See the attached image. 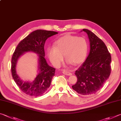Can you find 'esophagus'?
Returning <instances> with one entry per match:
<instances>
[{
    "mask_svg": "<svg viewBox=\"0 0 121 121\" xmlns=\"http://www.w3.org/2000/svg\"><path fill=\"white\" fill-rule=\"evenodd\" d=\"M61 70H62L63 73L66 75H71L72 74L71 73L69 72V71H67V70H66V69H61Z\"/></svg>",
    "mask_w": 121,
    "mask_h": 121,
    "instance_id": "esophagus-1",
    "label": "esophagus"
}]
</instances>
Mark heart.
Returning a JSON list of instances; mask_svg holds the SVG:
<instances>
[{"label":"heart","mask_w":121,"mask_h":121,"mask_svg":"<svg viewBox=\"0 0 121 121\" xmlns=\"http://www.w3.org/2000/svg\"><path fill=\"white\" fill-rule=\"evenodd\" d=\"M55 45L47 48V55L50 60L56 66L60 65L64 55L67 58V62L72 63L74 65L83 62L87 55L88 44L83 37L66 35L59 38Z\"/></svg>","instance_id":"heart-1"}]
</instances>
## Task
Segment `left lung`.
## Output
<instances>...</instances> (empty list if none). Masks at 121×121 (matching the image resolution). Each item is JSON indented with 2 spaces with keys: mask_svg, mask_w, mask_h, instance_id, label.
I'll return each mask as SVG.
<instances>
[{
  "mask_svg": "<svg viewBox=\"0 0 121 121\" xmlns=\"http://www.w3.org/2000/svg\"><path fill=\"white\" fill-rule=\"evenodd\" d=\"M83 31L88 35L90 51L85 62L75 71L78 80L72 87L78 94L88 96L96 94L108 79L112 59L104 42L89 30Z\"/></svg>",
  "mask_w": 121,
  "mask_h": 121,
  "instance_id": "left-lung-1",
  "label": "left lung"
}]
</instances>
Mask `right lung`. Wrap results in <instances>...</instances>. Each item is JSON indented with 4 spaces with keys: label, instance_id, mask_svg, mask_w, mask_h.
Wrapping results in <instances>:
<instances>
[{
    "label": "right lung",
    "instance_id": "add662e5",
    "mask_svg": "<svg viewBox=\"0 0 121 121\" xmlns=\"http://www.w3.org/2000/svg\"><path fill=\"white\" fill-rule=\"evenodd\" d=\"M57 33L55 31L37 30L29 34L16 47L12 58V75L19 88L25 94L31 96H40L49 88L55 75V69L49 66L44 58V45L48 38ZM27 51H33L38 54V71L35 79L24 81L17 74L16 65L19 57Z\"/></svg>",
    "mask_w": 121,
    "mask_h": 121
}]
</instances>
